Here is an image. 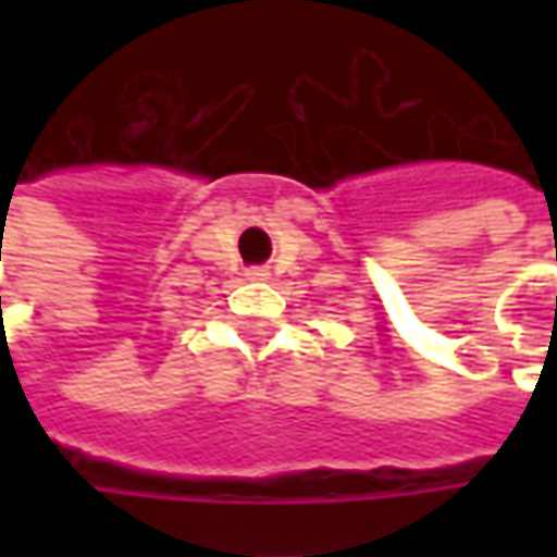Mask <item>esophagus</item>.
Listing matches in <instances>:
<instances>
[{"instance_id": "obj_1", "label": "esophagus", "mask_w": 557, "mask_h": 557, "mask_svg": "<svg viewBox=\"0 0 557 557\" xmlns=\"http://www.w3.org/2000/svg\"><path fill=\"white\" fill-rule=\"evenodd\" d=\"M247 278H250V282H267L269 269L267 267H250L247 269Z\"/></svg>"}]
</instances>
